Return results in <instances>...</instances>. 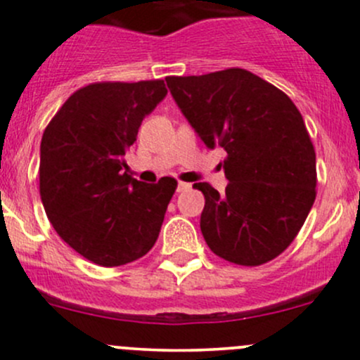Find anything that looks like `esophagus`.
<instances>
[{
  "instance_id": "34e87169",
  "label": "esophagus",
  "mask_w": 360,
  "mask_h": 360,
  "mask_svg": "<svg viewBox=\"0 0 360 360\" xmlns=\"http://www.w3.org/2000/svg\"><path fill=\"white\" fill-rule=\"evenodd\" d=\"M190 188H191V184L183 183V181H179V183H177V191H188Z\"/></svg>"
}]
</instances>
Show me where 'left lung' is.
Listing matches in <instances>:
<instances>
[{"label": "left lung", "mask_w": 360, "mask_h": 360, "mask_svg": "<svg viewBox=\"0 0 360 360\" xmlns=\"http://www.w3.org/2000/svg\"><path fill=\"white\" fill-rule=\"evenodd\" d=\"M167 86L207 148L226 151L228 186L205 197L200 230L214 254L257 266L284 252L315 202V150L282 90L245 69L169 76Z\"/></svg>", "instance_id": "left-lung-1"}]
</instances>
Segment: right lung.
Instances as JSON below:
<instances>
[{
    "mask_svg": "<svg viewBox=\"0 0 360 360\" xmlns=\"http://www.w3.org/2000/svg\"><path fill=\"white\" fill-rule=\"evenodd\" d=\"M162 79L92 83L45 129L39 195L59 237L101 266L132 263L157 242L176 179L146 184L123 172L143 120L165 99Z\"/></svg>",
    "mask_w": 360,
    "mask_h": 360,
    "instance_id": "obj_1",
    "label": "right lung"
}]
</instances>
